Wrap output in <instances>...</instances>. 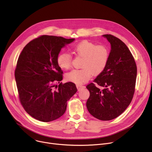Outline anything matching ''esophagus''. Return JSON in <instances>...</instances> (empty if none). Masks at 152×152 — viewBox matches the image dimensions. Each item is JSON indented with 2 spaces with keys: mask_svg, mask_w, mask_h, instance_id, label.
<instances>
[{
  "mask_svg": "<svg viewBox=\"0 0 152 152\" xmlns=\"http://www.w3.org/2000/svg\"><path fill=\"white\" fill-rule=\"evenodd\" d=\"M77 89L78 91L82 89H84L85 88V86H83V85H77Z\"/></svg>",
  "mask_w": 152,
  "mask_h": 152,
  "instance_id": "esophagus-1",
  "label": "esophagus"
}]
</instances>
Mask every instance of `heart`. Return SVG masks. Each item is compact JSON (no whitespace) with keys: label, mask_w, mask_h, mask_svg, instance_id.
<instances>
[{"label":"heart","mask_w":152,"mask_h":152,"mask_svg":"<svg viewBox=\"0 0 152 152\" xmlns=\"http://www.w3.org/2000/svg\"><path fill=\"white\" fill-rule=\"evenodd\" d=\"M72 51L77 55L83 57L81 69H74L66 75L67 80L75 84H82L88 80L92 75L101 74L108 62L110 52L106 46L97 45L88 41H82L76 44ZM57 64L62 69H68L71 66L72 59L66 52L58 54Z\"/></svg>","instance_id":"b5f03b06"}]
</instances>
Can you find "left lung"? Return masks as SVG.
I'll use <instances>...</instances> for the list:
<instances>
[{
    "instance_id": "1",
    "label": "left lung",
    "mask_w": 152,
    "mask_h": 152,
    "mask_svg": "<svg viewBox=\"0 0 152 152\" xmlns=\"http://www.w3.org/2000/svg\"><path fill=\"white\" fill-rule=\"evenodd\" d=\"M111 44L107 65L86 88L90 96L86 102L89 113L102 121H110L120 115L130 104L134 92L137 67L127 46L111 34H103Z\"/></svg>"
}]
</instances>
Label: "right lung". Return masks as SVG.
I'll return each instance as SVG.
<instances>
[{"label":"right lung","instance_id":"add662e5","mask_svg":"<svg viewBox=\"0 0 152 152\" xmlns=\"http://www.w3.org/2000/svg\"><path fill=\"white\" fill-rule=\"evenodd\" d=\"M74 40L42 35L28 42L19 56L15 75L20 102L26 112L39 121L60 118L66 111L67 102L77 91L74 83L56 84L63 80L57 56Z\"/></svg>","mask_w":152,"mask_h":152}]
</instances>
